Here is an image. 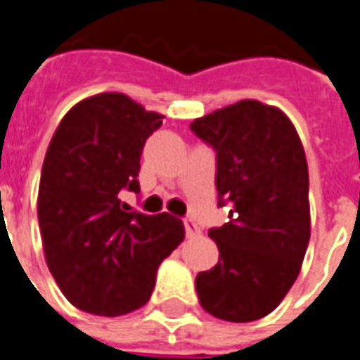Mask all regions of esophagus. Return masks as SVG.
<instances>
[{"instance_id":"1","label":"esophagus","mask_w":360,"mask_h":360,"mask_svg":"<svg viewBox=\"0 0 360 360\" xmlns=\"http://www.w3.org/2000/svg\"><path fill=\"white\" fill-rule=\"evenodd\" d=\"M183 224H185V231H187L188 237L200 235V227H198V224H195V219L193 218H185L183 219Z\"/></svg>"}]
</instances>
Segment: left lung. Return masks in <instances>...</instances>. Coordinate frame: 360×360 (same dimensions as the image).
<instances>
[{
    "label": "left lung",
    "mask_w": 360,
    "mask_h": 360,
    "mask_svg": "<svg viewBox=\"0 0 360 360\" xmlns=\"http://www.w3.org/2000/svg\"><path fill=\"white\" fill-rule=\"evenodd\" d=\"M218 152L219 204L229 221L210 229L218 264L196 276L198 301L227 322L264 318L299 276L310 239L309 165L297 129L276 105L241 100L195 119Z\"/></svg>",
    "instance_id": "left-lung-1"
}]
</instances>
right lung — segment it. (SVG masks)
Returning <instances> with one entry per match:
<instances>
[{
	"label": "right lung",
	"mask_w": 360,
	"mask_h": 360,
	"mask_svg": "<svg viewBox=\"0 0 360 360\" xmlns=\"http://www.w3.org/2000/svg\"><path fill=\"white\" fill-rule=\"evenodd\" d=\"M164 115L121 92L84 98L51 136L38 187L46 264L77 309L121 316L148 302L162 260L185 239L169 214L125 212L121 188L139 193L144 142Z\"/></svg>",
	"instance_id": "obj_1"
}]
</instances>
